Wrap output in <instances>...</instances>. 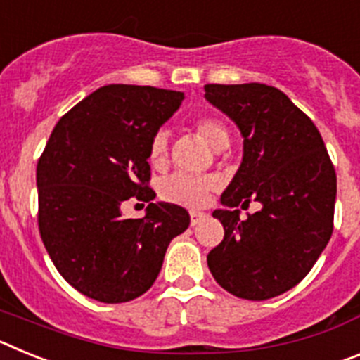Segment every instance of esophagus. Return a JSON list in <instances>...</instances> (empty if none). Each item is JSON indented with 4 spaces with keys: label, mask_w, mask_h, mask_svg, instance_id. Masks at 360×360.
I'll use <instances>...</instances> for the list:
<instances>
[{
    "label": "esophagus",
    "mask_w": 360,
    "mask_h": 360,
    "mask_svg": "<svg viewBox=\"0 0 360 360\" xmlns=\"http://www.w3.org/2000/svg\"><path fill=\"white\" fill-rule=\"evenodd\" d=\"M189 214H191V225H196L198 221H202V219L207 216L205 212H202V211H191Z\"/></svg>",
    "instance_id": "obj_1"
}]
</instances>
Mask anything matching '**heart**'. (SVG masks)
<instances>
[{"label":"heart","instance_id":"1","mask_svg":"<svg viewBox=\"0 0 360 360\" xmlns=\"http://www.w3.org/2000/svg\"><path fill=\"white\" fill-rule=\"evenodd\" d=\"M195 129L203 141L214 149H221L229 142V131L224 124L212 117H200L195 120ZM169 155V141L164 131H158L149 144V164L164 167ZM218 187L214 176H195V174H171L160 184V196L171 203L200 207L207 202L209 195Z\"/></svg>","mask_w":360,"mask_h":360}]
</instances>
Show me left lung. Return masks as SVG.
Here are the masks:
<instances>
[{
  "label": "left lung",
  "instance_id": "left-lung-1",
  "mask_svg": "<svg viewBox=\"0 0 360 360\" xmlns=\"http://www.w3.org/2000/svg\"><path fill=\"white\" fill-rule=\"evenodd\" d=\"M205 98L234 120L243 160L212 212L225 236L209 252L212 278L232 295L265 301L310 272L333 231L337 176L321 133L274 86L205 84ZM250 199L262 212L241 222Z\"/></svg>",
  "mask_w": 360,
  "mask_h": 360
}]
</instances>
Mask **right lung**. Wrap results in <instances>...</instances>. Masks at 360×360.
Returning a JSON list of instances; mask_svg holds the SVG:
<instances>
[{
  "label": "right lung",
  "mask_w": 360,
  "mask_h": 360,
  "mask_svg": "<svg viewBox=\"0 0 360 360\" xmlns=\"http://www.w3.org/2000/svg\"><path fill=\"white\" fill-rule=\"evenodd\" d=\"M184 101L182 91L108 84L59 119L37 162L39 232L59 274L101 303H126L151 288L189 212L155 200L149 144ZM148 201L144 219L120 205Z\"/></svg>",
  "instance_id": "obj_1"
}]
</instances>
